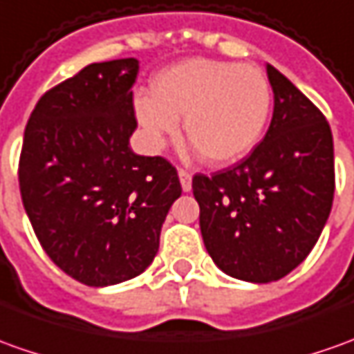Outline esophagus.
<instances>
[{
	"instance_id": "1",
	"label": "esophagus",
	"mask_w": 354,
	"mask_h": 354,
	"mask_svg": "<svg viewBox=\"0 0 354 354\" xmlns=\"http://www.w3.org/2000/svg\"><path fill=\"white\" fill-rule=\"evenodd\" d=\"M178 176H180V184H182V189L184 192H189L192 189V174L184 170V168H178Z\"/></svg>"
}]
</instances>
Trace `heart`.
I'll return each mask as SVG.
<instances>
[{"instance_id":"obj_1","label":"heart","mask_w":354,"mask_h":354,"mask_svg":"<svg viewBox=\"0 0 354 354\" xmlns=\"http://www.w3.org/2000/svg\"><path fill=\"white\" fill-rule=\"evenodd\" d=\"M136 116L160 149L180 131L211 165H232L258 145L271 110V86L250 64L196 57L155 79V93L136 96Z\"/></svg>"}]
</instances>
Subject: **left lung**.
<instances>
[{"label":"left lung","mask_w":354,"mask_h":354,"mask_svg":"<svg viewBox=\"0 0 354 354\" xmlns=\"http://www.w3.org/2000/svg\"><path fill=\"white\" fill-rule=\"evenodd\" d=\"M275 106L263 141L238 165L192 180L209 256L227 275L271 283L300 266L333 203V137L326 116L268 66Z\"/></svg>","instance_id":"1"}]
</instances>
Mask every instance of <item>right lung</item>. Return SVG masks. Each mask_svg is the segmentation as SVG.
I'll return each instance as SVG.
<instances>
[{
    "instance_id": "1",
    "label": "right lung",
    "mask_w": 354,
    "mask_h": 354,
    "mask_svg": "<svg viewBox=\"0 0 354 354\" xmlns=\"http://www.w3.org/2000/svg\"><path fill=\"white\" fill-rule=\"evenodd\" d=\"M139 62L83 67L40 96L19 158L23 205L38 242L62 271L88 287L143 273L182 194L176 168L129 147Z\"/></svg>"
}]
</instances>
